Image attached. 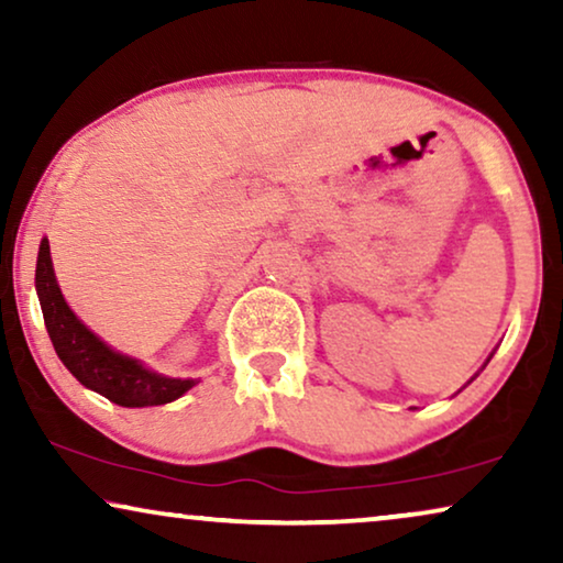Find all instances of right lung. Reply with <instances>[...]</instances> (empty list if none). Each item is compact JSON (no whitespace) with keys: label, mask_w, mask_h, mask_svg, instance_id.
I'll list each match as a JSON object with an SVG mask.
<instances>
[{"label":"right lung","mask_w":563,"mask_h":563,"mask_svg":"<svg viewBox=\"0 0 563 563\" xmlns=\"http://www.w3.org/2000/svg\"><path fill=\"white\" fill-rule=\"evenodd\" d=\"M35 289L53 349L68 372L87 389H95L122 407H153L174 402L197 384L195 379H172V376L151 372L141 361L122 356L104 341H99L60 295L56 274H53L48 238H43L41 251H37Z\"/></svg>","instance_id":"1"}]
</instances>
